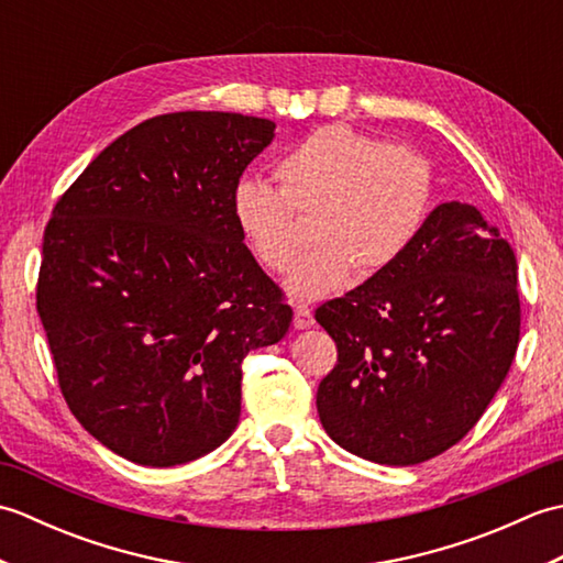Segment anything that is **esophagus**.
Wrapping results in <instances>:
<instances>
[{
	"instance_id": "esophagus-1",
	"label": "esophagus",
	"mask_w": 563,
	"mask_h": 563,
	"mask_svg": "<svg viewBox=\"0 0 563 563\" xmlns=\"http://www.w3.org/2000/svg\"><path fill=\"white\" fill-rule=\"evenodd\" d=\"M314 324V314L307 305H297L295 307V329H309Z\"/></svg>"
}]
</instances>
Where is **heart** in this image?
<instances>
[{"label":"heart","mask_w":563,"mask_h":563,"mask_svg":"<svg viewBox=\"0 0 563 563\" xmlns=\"http://www.w3.org/2000/svg\"><path fill=\"white\" fill-rule=\"evenodd\" d=\"M278 188L242 178L232 190V218L263 268L283 273L302 246L301 218H312L314 249L290 273L295 297L339 290L353 271L375 275L411 249L433 202V172L416 150L321 125L275 164Z\"/></svg>","instance_id":"obj_1"}]
</instances>
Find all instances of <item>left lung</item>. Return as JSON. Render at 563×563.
I'll use <instances>...</instances> for the list:
<instances>
[{"label": "left lung", "instance_id": "1", "mask_svg": "<svg viewBox=\"0 0 563 563\" xmlns=\"http://www.w3.org/2000/svg\"><path fill=\"white\" fill-rule=\"evenodd\" d=\"M339 361L319 382L329 438L409 466L470 433L520 341L518 261L470 202H442L389 268L317 309Z\"/></svg>", "mask_w": 563, "mask_h": 563}]
</instances>
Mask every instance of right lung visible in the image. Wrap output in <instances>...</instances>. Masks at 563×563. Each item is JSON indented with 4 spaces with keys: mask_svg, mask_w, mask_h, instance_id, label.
Here are the masks:
<instances>
[{
    "mask_svg": "<svg viewBox=\"0 0 563 563\" xmlns=\"http://www.w3.org/2000/svg\"><path fill=\"white\" fill-rule=\"evenodd\" d=\"M273 130L242 113L154 115L53 208L35 307L59 391L130 462L174 466L220 448L242 413L244 357L290 329L230 208Z\"/></svg>",
    "mask_w": 563,
    "mask_h": 563,
    "instance_id": "1",
    "label": "right lung"
}]
</instances>
